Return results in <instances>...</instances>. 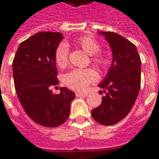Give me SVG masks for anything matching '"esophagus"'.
I'll return each mask as SVG.
<instances>
[{
	"instance_id": "obj_1",
	"label": "esophagus",
	"mask_w": 159,
	"mask_h": 159,
	"mask_svg": "<svg viewBox=\"0 0 159 159\" xmlns=\"http://www.w3.org/2000/svg\"><path fill=\"white\" fill-rule=\"evenodd\" d=\"M89 95L88 93H81V92H76V97H86Z\"/></svg>"
}]
</instances>
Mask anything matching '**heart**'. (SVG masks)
<instances>
[{
	"label": "heart",
	"mask_w": 159,
	"mask_h": 159,
	"mask_svg": "<svg viewBox=\"0 0 159 159\" xmlns=\"http://www.w3.org/2000/svg\"><path fill=\"white\" fill-rule=\"evenodd\" d=\"M77 47L91 56V62L100 69H107L111 65V59L106 54L100 53V44L91 36H82L75 42ZM54 60L59 68H65L68 64V47L66 44L58 46L54 52ZM97 79V74L93 69H75L64 77L66 86L77 91H83L90 83Z\"/></svg>",
	"instance_id": "obj_1"
}]
</instances>
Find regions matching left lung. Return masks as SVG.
<instances>
[{
	"label": "left lung",
	"instance_id": "left-lung-1",
	"mask_svg": "<svg viewBox=\"0 0 159 159\" xmlns=\"http://www.w3.org/2000/svg\"><path fill=\"white\" fill-rule=\"evenodd\" d=\"M100 33L110 45L112 63L99 85L106 95L91 114L100 124L113 125L126 117L134 105L140 88L141 61L136 47L129 40L115 32Z\"/></svg>",
	"mask_w": 159,
	"mask_h": 159
}]
</instances>
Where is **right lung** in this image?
I'll return each mask as SVG.
<instances>
[{
    "label": "right lung",
    "instance_id": "obj_1",
    "mask_svg": "<svg viewBox=\"0 0 159 159\" xmlns=\"http://www.w3.org/2000/svg\"><path fill=\"white\" fill-rule=\"evenodd\" d=\"M64 36L42 31L20 43L12 61L17 95L26 114L39 125L53 128L68 119L75 93L65 87L55 94L50 88L59 84L54 52Z\"/></svg>",
    "mask_w": 159,
    "mask_h": 159
}]
</instances>
